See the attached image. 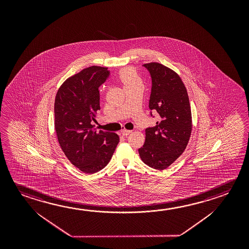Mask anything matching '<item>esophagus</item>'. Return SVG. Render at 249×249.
Returning a JSON list of instances; mask_svg holds the SVG:
<instances>
[{
	"label": "esophagus",
	"instance_id": "1",
	"mask_svg": "<svg viewBox=\"0 0 249 249\" xmlns=\"http://www.w3.org/2000/svg\"><path fill=\"white\" fill-rule=\"evenodd\" d=\"M131 132H132L131 130H126V129H123V130H122V135H123V136H126V135H129Z\"/></svg>",
	"mask_w": 249,
	"mask_h": 249
}]
</instances>
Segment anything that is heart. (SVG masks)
<instances>
[{"label": "heart", "instance_id": "obj_1", "mask_svg": "<svg viewBox=\"0 0 249 249\" xmlns=\"http://www.w3.org/2000/svg\"><path fill=\"white\" fill-rule=\"evenodd\" d=\"M119 78L123 82L124 87L135 85V84L142 85V79L139 76L138 73H136V71L132 68H126L122 70L119 73Z\"/></svg>", "mask_w": 249, "mask_h": 249}]
</instances>
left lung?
<instances>
[{
	"label": "left lung",
	"instance_id": "obj_1",
	"mask_svg": "<svg viewBox=\"0 0 249 249\" xmlns=\"http://www.w3.org/2000/svg\"><path fill=\"white\" fill-rule=\"evenodd\" d=\"M152 80L149 109L157 112L160 121L147 127L146 140L139 155L148 167L163 170L183 153L192 131L188 92L179 75L157 62L142 65Z\"/></svg>",
	"mask_w": 249,
	"mask_h": 249
}]
</instances>
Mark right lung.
<instances>
[{"mask_svg":"<svg viewBox=\"0 0 249 249\" xmlns=\"http://www.w3.org/2000/svg\"><path fill=\"white\" fill-rule=\"evenodd\" d=\"M110 73L107 68H87L61 86L54 101L59 144L70 162L87 174L106 167L120 141L116 134L97 132L91 124L101 109L99 88Z\"/></svg>","mask_w":249,"mask_h":249,"instance_id":"obj_1","label":"right lung"}]
</instances>
